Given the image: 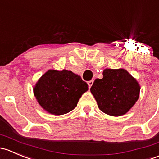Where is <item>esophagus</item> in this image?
Masks as SVG:
<instances>
[{"mask_svg":"<svg viewBox=\"0 0 159 159\" xmlns=\"http://www.w3.org/2000/svg\"><path fill=\"white\" fill-rule=\"evenodd\" d=\"M88 86H89V88H90L92 86V85L93 84V80H89V81H88Z\"/></svg>","mask_w":159,"mask_h":159,"instance_id":"34e87169","label":"esophagus"}]
</instances>
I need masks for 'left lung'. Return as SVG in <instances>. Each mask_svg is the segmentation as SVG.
<instances>
[{"instance_id":"left-lung-1","label":"left lung","mask_w":159,"mask_h":159,"mask_svg":"<svg viewBox=\"0 0 159 159\" xmlns=\"http://www.w3.org/2000/svg\"><path fill=\"white\" fill-rule=\"evenodd\" d=\"M102 75L90 88L99 109L109 116L124 115L138 100V82L124 69H106Z\"/></svg>"}]
</instances>
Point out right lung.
<instances>
[{"instance_id": "obj_1", "label": "right lung", "mask_w": 159, "mask_h": 159, "mask_svg": "<svg viewBox=\"0 0 159 159\" xmlns=\"http://www.w3.org/2000/svg\"><path fill=\"white\" fill-rule=\"evenodd\" d=\"M88 85L72 71L50 70L34 88V96L47 112L60 116L73 110Z\"/></svg>"}]
</instances>
